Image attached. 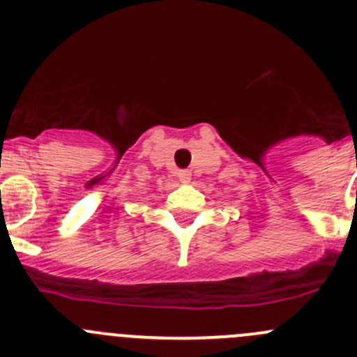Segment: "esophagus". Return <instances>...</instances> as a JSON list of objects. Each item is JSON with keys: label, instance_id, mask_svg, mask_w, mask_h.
Segmentation results:
<instances>
[{"label": "esophagus", "instance_id": "1", "mask_svg": "<svg viewBox=\"0 0 357 357\" xmlns=\"http://www.w3.org/2000/svg\"><path fill=\"white\" fill-rule=\"evenodd\" d=\"M178 178H179V181L188 183L190 179H192V172H190L188 169H183V171H179V172H178Z\"/></svg>", "mask_w": 357, "mask_h": 357}]
</instances>
